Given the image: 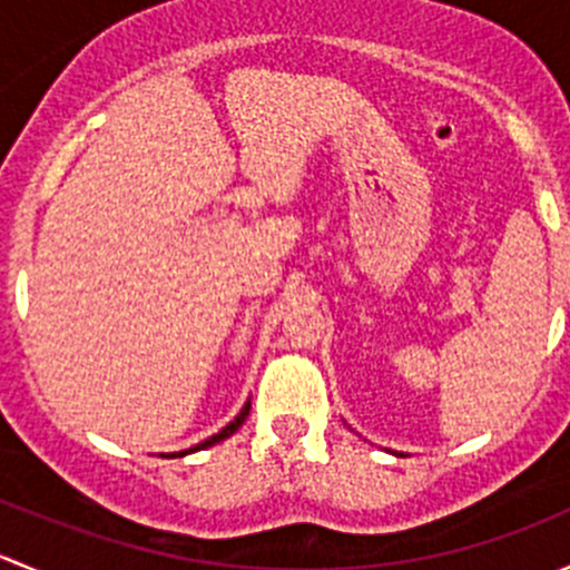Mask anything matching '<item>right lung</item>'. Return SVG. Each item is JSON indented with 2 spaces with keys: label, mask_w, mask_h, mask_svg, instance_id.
Returning <instances> with one entry per match:
<instances>
[{
  "label": "right lung",
  "mask_w": 570,
  "mask_h": 570,
  "mask_svg": "<svg viewBox=\"0 0 570 570\" xmlns=\"http://www.w3.org/2000/svg\"><path fill=\"white\" fill-rule=\"evenodd\" d=\"M248 413H250V402H245V407H243V411L237 413V419H234L232 424H226V428H223L220 433H217V435H212V439H206V441H200L198 446H193V450H187V452H198V450H206V446H212V444H217V441H223V439H228V435H234V433H237L239 428H243V422H245V416H248ZM187 452H178V458H181V455H187Z\"/></svg>",
  "instance_id": "add662e5"
}]
</instances>
